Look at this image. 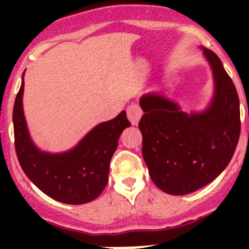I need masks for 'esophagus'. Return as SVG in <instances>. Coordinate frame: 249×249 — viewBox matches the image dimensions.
<instances>
[{"mask_svg":"<svg viewBox=\"0 0 249 249\" xmlns=\"http://www.w3.org/2000/svg\"><path fill=\"white\" fill-rule=\"evenodd\" d=\"M142 114H143V111H142V108L138 105L133 103V105L128 106V108H127V117H128L129 122L133 126H137L141 117H142Z\"/></svg>","mask_w":249,"mask_h":249,"instance_id":"esophagus-1","label":"esophagus"}]
</instances>
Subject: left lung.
<instances>
[{
    "label": "left lung",
    "instance_id": "left-lung-1",
    "mask_svg": "<svg viewBox=\"0 0 249 249\" xmlns=\"http://www.w3.org/2000/svg\"><path fill=\"white\" fill-rule=\"evenodd\" d=\"M212 70L214 91L207 108L184 112L175 101L151 92L140 100L142 156L156 186L168 195L199 190L228 166L241 133L239 98L221 59L201 47Z\"/></svg>",
    "mask_w": 249,
    "mask_h": 249
}]
</instances>
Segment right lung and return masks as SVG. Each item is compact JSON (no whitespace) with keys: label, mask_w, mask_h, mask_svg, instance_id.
<instances>
[{"label":"right lung","mask_w":249,"mask_h":249,"mask_svg":"<svg viewBox=\"0 0 249 249\" xmlns=\"http://www.w3.org/2000/svg\"><path fill=\"white\" fill-rule=\"evenodd\" d=\"M23 74L12 116L15 147L23 172L37 188L56 201L67 204L93 201L108 182L109 162L118 138L123 129L131 126L126 111L97 124L70 151H42L31 138L23 114Z\"/></svg>","instance_id":"right-lung-1"}]
</instances>
